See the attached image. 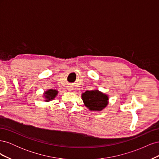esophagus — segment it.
Wrapping results in <instances>:
<instances>
[{"label":"esophagus","mask_w":159,"mask_h":159,"mask_svg":"<svg viewBox=\"0 0 159 159\" xmlns=\"http://www.w3.org/2000/svg\"><path fill=\"white\" fill-rule=\"evenodd\" d=\"M70 89V90H71V89H71V88H69V89Z\"/></svg>","instance_id":"esophagus-1"}]
</instances>
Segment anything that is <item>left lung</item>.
Here are the masks:
<instances>
[{
  "label": "left lung",
  "mask_w": 159,
  "mask_h": 159,
  "mask_svg": "<svg viewBox=\"0 0 159 159\" xmlns=\"http://www.w3.org/2000/svg\"><path fill=\"white\" fill-rule=\"evenodd\" d=\"M81 96L85 106L91 111L102 110L108 103L107 95L98 90L86 91Z\"/></svg>",
  "instance_id": "obj_1"
}]
</instances>
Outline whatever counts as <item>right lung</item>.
<instances>
[{"label":"right lung","instance_id":"obj_1","mask_svg":"<svg viewBox=\"0 0 159 159\" xmlns=\"http://www.w3.org/2000/svg\"><path fill=\"white\" fill-rule=\"evenodd\" d=\"M57 93V91L55 89H50L48 91H46L44 94H46L45 97L47 99L46 102H48V101L54 99L56 97Z\"/></svg>","mask_w":159,"mask_h":159}]
</instances>
